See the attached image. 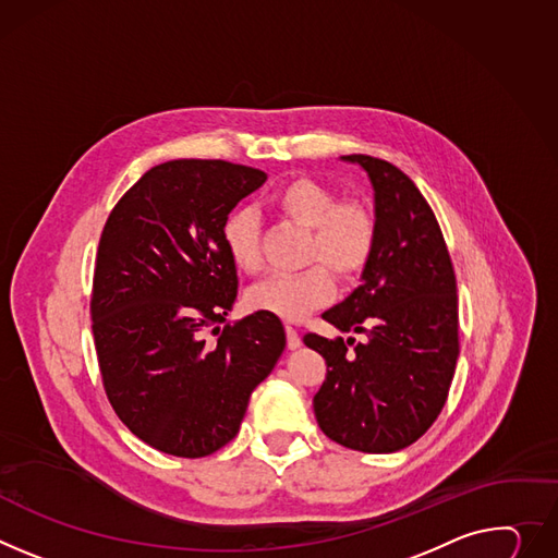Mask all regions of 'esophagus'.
Listing matches in <instances>:
<instances>
[{
    "label": "esophagus",
    "instance_id": "esophagus-1",
    "mask_svg": "<svg viewBox=\"0 0 558 558\" xmlns=\"http://www.w3.org/2000/svg\"><path fill=\"white\" fill-rule=\"evenodd\" d=\"M284 331H287V347H289V349H298V347L302 344V340H300L298 331H295L291 325H287V327H284Z\"/></svg>",
    "mask_w": 558,
    "mask_h": 558
}]
</instances>
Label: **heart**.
Instances as JSON below:
<instances>
[{
	"instance_id": "1",
	"label": "heart",
	"mask_w": 558,
	"mask_h": 558,
	"mask_svg": "<svg viewBox=\"0 0 558 558\" xmlns=\"http://www.w3.org/2000/svg\"><path fill=\"white\" fill-rule=\"evenodd\" d=\"M274 209L291 222L312 229L305 260L320 263L300 274L271 276L246 291V305L282 320H300L327 305L336 293L333 276L351 280L365 271L376 248V218L361 202H338L327 184L295 178L271 197ZM222 244L229 260L244 274L263 269L260 229L251 209H235L222 222Z\"/></svg>"
}]
</instances>
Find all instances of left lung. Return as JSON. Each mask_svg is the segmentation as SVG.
I'll return each instance as SVG.
<instances>
[{
	"mask_svg": "<svg viewBox=\"0 0 558 558\" xmlns=\"http://www.w3.org/2000/svg\"><path fill=\"white\" fill-rule=\"evenodd\" d=\"M359 165L374 189L376 248L361 284L323 314L353 338L305 336L327 361L314 396L320 429L342 447L391 453L416 442L438 418L459 361L456 276L427 199L398 167L372 156Z\"/></svg>",
	"mask_w": 558,
	"mask_h": 558,
	"instance_id": "8db88e82",
	"label": "left lung"
}]
</instances>
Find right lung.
Here are the masks:
<instances>
[{"instance_id":"add662e5","label":"right lung","mask_w":558,"mask_h":558,"mask_svg":"<svg viewBox=\"0 0 558 558\" xmlns=\"http://www.w3.org/2000/svg\"><path fill=\"white\" fill-rule=\"evenodd\" d=\"M265 182L267 173L222 160L158 165L99 238L90 316L107 396L140 440L180 459L238 434L251 391L287 344L280 318L265 312L220 327L238 295L222 222Z\"/></svg>"}]
</instances>
